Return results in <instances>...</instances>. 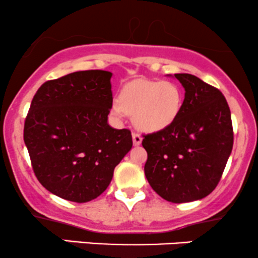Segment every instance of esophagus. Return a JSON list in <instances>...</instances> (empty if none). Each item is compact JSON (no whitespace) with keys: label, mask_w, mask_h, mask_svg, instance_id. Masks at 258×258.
<instances>
[{"label":"esophagus","mask_w":258,"mask_h":258,"mask_svg":"<svg viewBox=\"0 0 258 258\" xmlns=\"http://www.w3.org/2000/svg\"><path fill=\"white\" fill-rule=\"evenodd\" d=\"M132 139H133V144H135V146H139V144L142 143V136L137 132L132 133Z\"/></svg>","instance_id":"1"}]
</instances>
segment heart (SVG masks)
I'll use <instances>...</instances> for the list:
<instances>
[{
	"label": "heart",
	"mask_w": 258,
	"mask_h": 258,
	"mask_svg": "<svg viewBox=\"0 0 258 258\" xmlns=\"http://www.w3.org/2000/svg\"><path fill=\"white\" fill-rule=\"evenodd\" d=\"M183 105V93L172 81L137 80L121 88L111 110L116 116L133 115V123L144 132H159L177 120Z\"/></svg>",
	"instance_id": "obj_1"
}]
</instances>
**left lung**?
Returning a JSON list of instances; mask_svg holds the SVG:
<instances>
[{
	"instance_id": "8db88e82",
	"label": "left lung",
	"mask_w": 258,
	"mask_h": 258,
	"mask_svg": "<svg viewBox=\"0 0 258 258\" xmlns=\"http://www.w3.org/2000/svg\"><path fill=\"white\" fill-rule=\"evenodd\" d=\"M185 90L177 120L144 135V173L160 197L171 203L203 199L220 182L232 153L229 106L218 88L190 74H174Z\"/></svg>"
}]
</instances>
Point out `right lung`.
I'll return each mask as SVG.
<instances>
[{
  "mask_svg": "<svg viewBox=\"0 0 258 258\" xmlns=\"http://www.w3.org/2000/svg\"><path fill=\"white\" fill-rule=\"evenodd\" d=\"M111 73L85 70L49 80L32 98L24 142L38 182L74 203L96 199L131 150L127 128L108 125Z\"/></svg>",
  "mask_w": 258,
  "mask_h": 258,
  "instance_id": "add662e5",
  "label": "right lung"
}]
</instances>
